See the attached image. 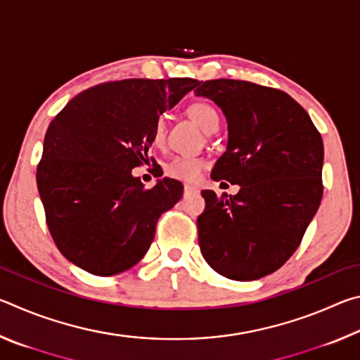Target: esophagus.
<instances>
[{
  "label": "esophagus",
  "mask_w": 360,
  "mask_h": 360,
  "mask_svg": "<svg viewBox=\"0 0 360 360\" xmlns=\"http://www.w3.org/2000/svg\"><path fill=\"white\" fill-rule=\"evenodd\" d=\"M195 192H198V187L191 186V184L184 186V195H191V193H195Z\"/></svg>",
  "instance_id": "esophagus-1"
}]
</instances>
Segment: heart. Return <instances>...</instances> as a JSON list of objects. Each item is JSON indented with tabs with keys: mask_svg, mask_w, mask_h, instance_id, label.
I'll list each match as a JSON object with an SVG mask.
<instances>
[{
	"mask_svg": "<svg viewBox=\"0 0 360 360\" xmlns=\"http://www.w3.org/2000/svg\"><path fill=\"white\" fill-rule=\"evenodd\" d=\"M188 115L197 122V125L205 133H210L211 130L219 129V114L211 105L206 103H193L188 108ZM165 139V124L162 119H157L152 129V144L160 146ZM205 168V160L200 157H188V155H176L172 160L167 162L165 165V174L173 179L192 182L197 181L198 176L202 174V169Z\"/></svg>",
	"mask_w": 360,
	"mask_h": 360,
	"instance_id": "heart-1",
	"label": "heart"
}]
</instances>
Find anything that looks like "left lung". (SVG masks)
Masks as SVG:
<instances>
[{"label": "left lung", "mask_w": 360, "mask_h": 360, "mask_svg": "<svg viewBox=\"0 0 360 360\" xmlns=\"http://www.w3.org/2000/svg\"><path fill=\"white\" fill-rule=\"evenodd\" d=\"M195 95L214 101L227 120V148L211 178L240 186L224 200L202 192L200 251L219 275L254 281L285 264L313 221L324 144L308 112L281 90L214 79L198 82Z\"/></svg>", "instance_id": "obj_1"}]
</instances>
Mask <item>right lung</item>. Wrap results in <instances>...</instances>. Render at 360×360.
I'll list each match as a JSON object with an SVG mask.
<instances>
[{
    "instance_id": "1",
    "label": "right lung",
    "mask_w": 360,
    "mask_h": 360,
    "mask_svg": "<svg viewBox=\"0 0 360 360\" xmlns=\"http://www.w3.org/2000/svg\"><path fill=\"white\" fill-rule=\"evenodd\" d=\"M197 85L191 77L106 82L53 117L36 182L47 227L71 264L112 276L148 252L158 217L179 202L184 186L163 178L144 191L131 169L149 162L158 115Z\"/></svg>"
}]
</instances>
